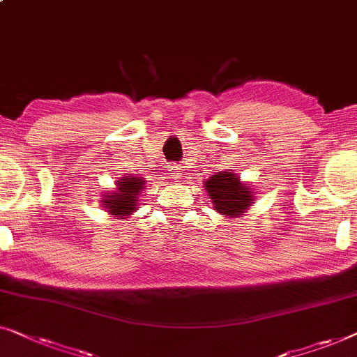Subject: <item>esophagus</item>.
I'll use <instances>...</instances> for the list:
<instances>
[{"label": "esophagus", "mask_w": 357, "mask_h": 357, "mask_svg": "<svg viewBox=\"0 0 357 357\" xmlns=\"http://www.w3.org/2000/svg\"><path fill=\"white\" fill-rule=\"evenodd\" d=\"M172 178H180V175H182V172H180L178 167H172Z\"/></svg>", "instance_id": "esophagus-1"}]
</instances>
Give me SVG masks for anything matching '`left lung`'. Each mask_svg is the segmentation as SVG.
I'll list each match as a JSON object with an SVG mask.
<instances>
[{
	"label": "left lung",
	"mask_w": 357,
	"mask_h": 357,
	"mask_svg": "<svg viewBox=\"0 0 357 357\" xmlns=\"http://www.w3.org/2000/svg\"><path fill=\"white\" fill-rule=\"evenodd\" d=\"M211 204L217 214L227 219H238L255 204L256 191L248 182H241L238 175L230 172H217L204 182Z\"/></svg>",
	"instance_id": "left-lung-1"
}]
</instances>
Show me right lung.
<instances>
[{
    "label": "right lung",
    "mask_w": 357,
    "mask_h": 357,
    "mask_svg": "<svg viewBox=\"0 0 357 357\" xmlns=\"http://www.w3.org/2000/svg\"><path fill=\"white\" fill-rule=\"evenodd\" d=\"M146 180L140 175L126 174L116 182L114 190H107L101 198V206L114 219H127L138 208V199L144 190Z\"/></svg>",
    "instance_id": "obj_1"
}]
</instances>
